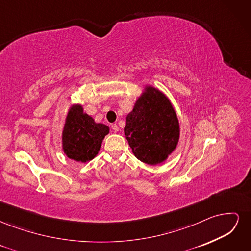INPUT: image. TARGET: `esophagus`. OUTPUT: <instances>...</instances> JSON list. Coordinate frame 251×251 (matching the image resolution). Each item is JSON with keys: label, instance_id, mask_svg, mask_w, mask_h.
Segmentation results:
<instances>
[{"label": "esophagus", "instance_id": "1", "mask_svg": "<svg viewBox=\"0 0 251 251\" xmlns=\"http://www.w3.org/2000/svg\"><path fill=\"white\" fill-rule=\"evenodd\" d=\"M112 130L114 132H118L119 131V127H118V126L116 124L115 125H112Z\"/></svg>", "mask_w": 251, "mask_h": 251}]
</instances>
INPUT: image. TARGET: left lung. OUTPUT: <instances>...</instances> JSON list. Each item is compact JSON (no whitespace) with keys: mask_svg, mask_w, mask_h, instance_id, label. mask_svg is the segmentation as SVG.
<instances>
[{"mask_svg":"<svg viewBox=\"0 0 251 251\" xmlns=\"http://www.w3.org/2000/svg\"><path fill=\"white\" fill-rule=\"evenodd\" d=\"M124 131L135 157L150 165L164 162L180 138L179 119L171 100L150 85L144 87L126 115Z\"/></svg>","mask_w":251,"mask_h":251,"instance_id":"left-lung-1","label":"left lung"}]
</instances>
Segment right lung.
Wrapping results in <instances>:
<instances>
[{
	"instance_id": "right-lung-1",
	"label": "right lung",
	"mask_w": 251,
	"mask_h": 251,
	"mask_svg": "<svg viewBox=\"0 0 251 251\" xmlns=\"http://www.w3.org/2000/svg\"><path fill=\"white\" fill-rule=\"evenodd\" d=\"M109 132V126L95 123L81 104H73L67 112L62 131L63 151L71 160L87 163L98 154Z\"/></svg>"
}]
</instances>
